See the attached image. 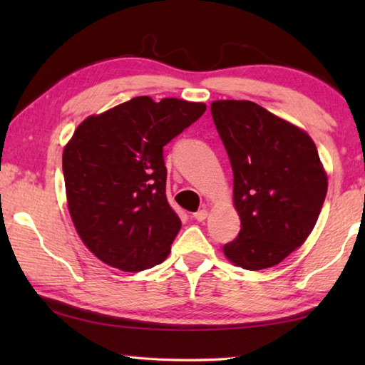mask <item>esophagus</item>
I'll use <instances>...</instances> for the list:
<instances>
[{"instance_id": "1", "label": "esophagus", "mask_w": 365, "mask_h": 365, "mask_svg": "<svg viewBox=\"0 0 365 365\" xmlns=\"http://www.w3.org/2000/svg\"><path fill=\"white\" fill-rule=\"evenodd\" d=\"M207 214H209L207 209H200V211L193 214V217H195V220H197V222H202V220H205V219L207 217Z\"/></svg>"}]
</instances>
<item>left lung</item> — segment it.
Returning a JSON list of instances; mask_svg holds the SVG:
<instances>
[{
  "instance_id": "left-lung-1",
  "label": "left lung",
  "mask_w": 365,
  "mask_h": 365,
  "mask_svg": "<svg viewBox=\"0 0 365 365\" xmlns=\"http://www.w3.org/2000/svg\"><path fill=\"white\" fill-rule=\"evenodd\" d=\"M211 114L233 170L238 237L224 246L246 270L280 264L311 235L327 195L312 138L252 101L220 100Z\"/></svg>"
}]
</instances>
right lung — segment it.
Returning a JSON list of instances; mask_svg holds the SVG:
<instances>
[{
	"instance_id": "obj_1",
	"label": "right lung",
	"mask_w": 365,
	"mask_h": 365,
	"mask_svg": "<svg viewBox=\"0 0 365 365\" xmlns=\"http://www.w3.org/2000/svg\"><path fill=\"white\" fill-rule=\"evenodd\" d=\"M205 110L202 103L137 96L73 132L63 153L67 207L104 264L140 272L169 256L182 222L165 197L163 148Z\"/></svg>"
}]
</instances>
